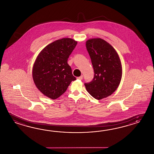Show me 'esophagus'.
I'll use <instances>...</instances> for the list:
<instances>
[{"mask_svg":"<svg viewBox=\"0 0 154 154\" xmlns=\"http://www.w3.org/2000/svg\"><path fill=\"white\" fill-rule=\"evenodd\" d=\"M77 79H79V80H82V79H83V75H81L80 76L78 77V78H77Z\"/></svg>","mask_w":154,"mask_h":154,"instance_id":"34e87169","label":"esophagus"}]
</instances>
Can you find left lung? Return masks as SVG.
<instances>
[{
  "instance_id": "left-lung-1",
  "label": "left lung",
  "mask_w": 154,
  "mask_h": 154,
  "mask_svg": "<svg viewBox=\"0 0 154 154\" xmlns=\"http://www.w3.org/2000/svg\"><path fill=\"white\" fill-rule=\"evenodd\" d=\"M86 48L94 76L91 82L84 85L93 97L100 100L112 94L119 87L122 75L121 62L113 46L102 38L87 40Z\"/></svg>"
}]
</instances>
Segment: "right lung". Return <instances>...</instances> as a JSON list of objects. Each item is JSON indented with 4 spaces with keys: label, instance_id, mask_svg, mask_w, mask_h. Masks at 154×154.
<instances>
[{
    "label": "right lung",
    "instance_id": "right-lung-1",
    "mask_svg": "<svg viewBox=\"0 0 154 154\" xmlns=\"http://www.w3.org/2000/svg\"><path fill=\"white\" fill-rule=\"evenodd\" d=\"M77 43L70 38L56 40L37 56L33 66L32 77L37 89L48 98H59L71 82L76 80L67 59Z\"/></svg>",
    "mask_w": 154,
    "mask_h": 154
}]
</instances>
